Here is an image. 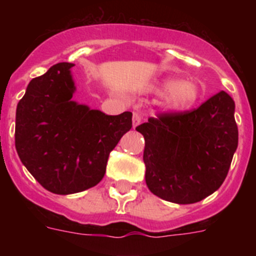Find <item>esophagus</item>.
<instances>
[{
	"mask_svg": "<svg viewBox=\"0 0 256 256\" xmlns=\"http://www.w3.org/2000/svg\"><path fill=\"white\" fill-rule=\"evenodd\" d=\"M132 120H133V128H136V126L141 123V115H140L138 112H133Z\"/></svg>",
	"mask_w": 256,
	"mask_h": 256,
	"instance_id": "obj_1",
	"label": "esophagus"
}]
</instances>
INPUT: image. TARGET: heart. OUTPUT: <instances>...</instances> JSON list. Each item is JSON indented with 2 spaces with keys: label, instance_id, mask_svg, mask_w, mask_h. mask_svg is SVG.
<instances>
[{
  "label": "heart",
  "instance_id": "1",
  "mask_svg": "<svg viewBox=\"0 0 256 256\" xmlns=\"http://www.w3.org/2000/svg\"><path fill=\"white\" fill-rule=\"evenodd\" d=\"M160 94H169V104L174 108L186 110L196 104L200 96L198 87L195 83L184 82L182 79H165L159 87Z\"/></svg>",
  "mask_w": 256,
  "mask_h": 256
}]
</instances>
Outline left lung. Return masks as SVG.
<instances>
[{"mask_svg": "<svg viewBox=\"0 0 256 256\" xmlns=\"http://www.w3.org/2000/svg\"><path fill=\"white\" fill-rule=\"evenodd\" d=\"M136 130L144 138L148 190L176 204H194L216 192L238 144L234 101L224 91L190 112L148 118Z\"/></svg>", "mask_w": 256, "mask_h": 256, "instance_id": "obj_1", "label": "left lung"}]
</instances>
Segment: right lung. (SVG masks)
Segmentation results:
<instances>
[{"label":"right lung","instance_id":"add662e5","mask_svg":"<svg viewBox=\"0 0 256 256\" xmlns=\"http://www.w3.org/2000/svg\"><path fill=\"white\" fill-rule=\"evenodd\" d=\"M73 66L58 62L32 79L16 108L18 155L40 186L58 195L96 186L110 152L132 128L130 112L106 115L72 100Z\"/></svg>","mask_w":256,"mask_h":256}]
</instances>
